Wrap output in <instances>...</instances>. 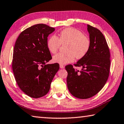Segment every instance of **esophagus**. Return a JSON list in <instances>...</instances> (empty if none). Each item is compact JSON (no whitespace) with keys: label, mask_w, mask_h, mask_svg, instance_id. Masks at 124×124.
<instances>
[{"label":"esophagus","mask_w":124,"mask_h":124,"mask_svg":"<svg viewBox=\"0 0 124 124\" xmlns=\"http://www.w3.org/2000/svg\"><path fill=\"white\" fill-rule=\"evenodd\" d=\"M60 68H64V66L63 65V64H60Z\"/></svg>","instance_id":"1"}]
</instances>
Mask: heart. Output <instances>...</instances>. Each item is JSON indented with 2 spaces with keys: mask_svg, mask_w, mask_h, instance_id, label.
Returning <instances> with one entry per match:
<instances>
[{
  "mask_svg": "<svg viewBox=\"0 0 124 124\" xmlns=\"http://www.w3.org/2000/svg\"><path fill=\"white\" fill-rule=\"evenodd\" d=\"M59 37L52 35L48 39L47 46L52 54H56L61 44H67L66 52L58 53L53 57V61L60 64L72 62L76 57L83 58L89 51L90 41L89 37L83 35L82 31L75 28L68 27L60 32Z\"/></svg>",
  "mask_w": 124,
  "mask_h": 124,
  "instance_id": "heart-1",
  "label": "heart"
}]
</instances>
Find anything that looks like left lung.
I'll list each match as a JSON object with an SVG mask.
<instances>
[{
  "instance_id": "8db88e82",
  "label": "left lung",
  "mask_w": 124,
  "mask_h": 124,
  "mask_svg": "<svg viewBox=\"0 0 124 124\" xmlns=\"http://www.w3.org/2000/svg\"><path fill=\"white\" fill-rule=\"evenodd\" d=\"M87 27L90 49L83 58L74 64L82 70H77L72 64L65 67L68 90L74 97L83 99L93 97L101 91L109 77L110 68V54L104 36L96 27L89 25Z\"/></svg>"
}]
</instances>
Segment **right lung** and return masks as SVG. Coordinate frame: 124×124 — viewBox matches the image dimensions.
<instances>
[{"label": "right lung", "instance_id": "add662e5", "mask_svg": "<svg viewBox=\"0 0 124 124\" xmlns=\"http://www.w3.org/2000/svg\"><path fill=\"white\" fill-rule=\"evenodd\" d=\"M54 27L39 23L21 32L13 51L12 68L17 85L29 97L46 95L60 68L57 63L46 64L52 59L47 46V37Z\"/></svg>", "mask_w": 124, "mask_h": 124}]
</instances>
